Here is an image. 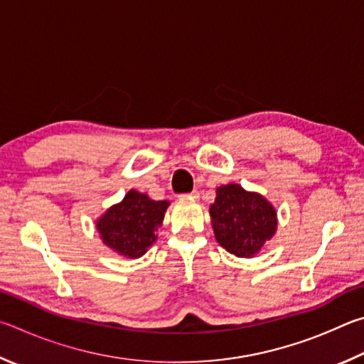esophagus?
Returning <instances> with one entry per match:
<instances>
[{
	"mask_svg": "<svg viewBox=\"0 0 364 364\" xmlns=\"http://www.w3.org/2000/svg\"><path fill=\"white\" fill-rule=\"evenodd\" d=\"M183 198H190V200H198L200 198V192L198 190H193V192H190V193H186V195H182Z\"/></svg>",
	"mask_w": 364,
	"mask_h": 364,
	"instance_id": "34e87169",
	"label": "esophagus"
}]
</instances>
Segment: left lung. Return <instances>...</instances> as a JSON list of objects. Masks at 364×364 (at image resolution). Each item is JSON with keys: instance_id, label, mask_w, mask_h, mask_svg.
I'll list each match as a JSON object with an SVG mask.
<instances>
[{"instance_id": "left-lung-1", "label": "left lung", "mask_w": 364, "mask_h": 364, "mask_svg": "<svg viewBox=\"0 0 364 364\" xmlns=\"http://www.w3.org/2000/svg\"><path fill=\"white\" fill-rule=\"evenodd\" d=\"M209 213L215 240L237 257H252L277 230V213L270 203L238 183L219 187Z\"/></svg>"}]
</instances>
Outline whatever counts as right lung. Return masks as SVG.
<instances>
[{
  "label": "right lung",
  "mask_w": 364,
  "mask_h": 364,
  "mask_svg": "<svg viewBox=\"0 0 364 364\" xmlns=\"http://www.w3.org/2000/svg\"><path fill=\"white\" fill-rule=\"evenodd\" d=\"M168 201H153L131 190L119 205L112 206L97 220L104 243L126 257H140L158 238Z\"/></svg>",
  "instance_id": "add662e5"
}]
</instances>
